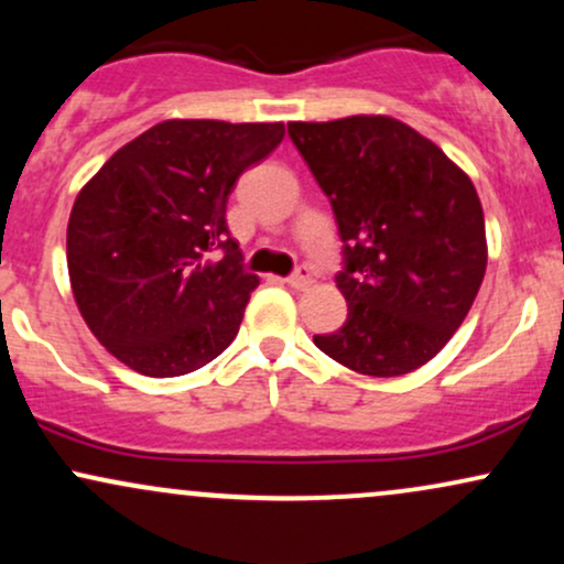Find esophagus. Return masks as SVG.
Returning a JSON list of instances; mask_svg holds the SVG:
<instances>
[{"mask_svg": "<svg viewBox=\"0 0 564 564\" xmlns=\"http://www.w3.org/2000/svg\"><path fill=\"white\" fill-rule=\"evenodd\" d=\"M289 286L291 289H296V291H304L310 286V283H313V275H310V270L307 268H296V273L289 278Z\"/></svg>", "mask_w": 564, "mask_h": 564, "instance_id": "obj_1", "label": "esophagus"}]
</instances>
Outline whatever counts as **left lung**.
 <instances>
[{"label": "left lung", "instance_id": "1", "mask_svg": "<svg viewBox=\"0 0 564 564\" xmlns=\"http://www.w3.org/2000/svg\"><path fill=\"white\" fill-rule=\"evenodd\" d=\"M345 241L339 332L315 347L366 377H403L448 345L485 278L482 204L469 174L392 116L291 121Z\"/></svg>", "mask_w": 564, "mask_h": 564}]
</instances>
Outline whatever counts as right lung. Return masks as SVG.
<instances>
[{
	"label": "right lung",
	"mask_w": 564,
	"mask_h": 564,
	"mask_svg": "<svg viewBox=\"0 0 564 564\" xmlns=\"http://www.w3.org/2000/svg\"><path fill=\"white\" fill-rule=\"evenodd\" d=\"M283 134L281 121H161L79 191L66 232L70 291L95 339L132 371L183 377L236 339L260 278L241 268L225 209L241 172Z\"/></svg>",
	"instance_id": "obj_1"
}]
</instances>
